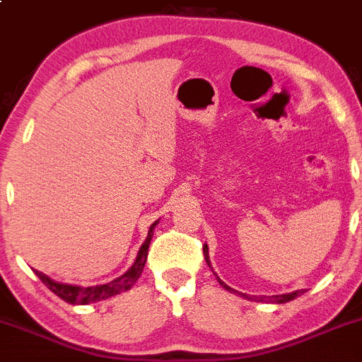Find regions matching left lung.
Listing matches in <instances>:
<instances>
[{"mask_svg":"<svg viewBox=\"0 0 362 362\" xmlns=\"http://www.w3.org/2000/svg\"><path fill=\"white\" fill-rule=\"evenodd\" d=\"M204 256H206V262H207L209 267H211V262H209V247H207V244H204ZM216 279H218V282L223 286V288L226 289V291L240 294V296L247 298V300H252V301H267V303H288V301H291V300H294V298H298V296H300V294L305 293V289H298V291L286 293V294H275V296H259V298L258 296H247V294L238 293V291H235V289L230 288V286H226L225 282H223L219 277H216Z\"/></svg>","mask_w":362,"mask_h":362,"instance_id":"1","label":"left lung"}]
</instances>
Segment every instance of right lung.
<instances>
[{
	"label": "right lung",
	"mask_w": 362,
	"mask_h": 362,
	"mask_svg": "<svg viewBox=\"0 0 362 362\" xmlns=\"http://www.w3.org/2000/svg\"><path fill=\"white\" fill-rule=\"evenodd\" d=\"M158 225V221H155L153 225L148 230L146 240L143 242V245L139 247V252L136 256V262L132 263V267L125 272L124 275L117 277L115 281L107 282V284H99V286H88V288H81V286H71V284H61V282L52 281L48 275H45L43 272L35 270V274L38 275L40 281L50 289L52 293L57 294L61 300L68 301L71 305H88L95 303V301L107 300V298L115 296V294H120L124 291H129L134 284H136L137 279L141 277V272H143L144 263L148 258V247H150L151 237H153L155 226Z\"/></svg>",
	"instance_id": "1"
}]
</instances>
